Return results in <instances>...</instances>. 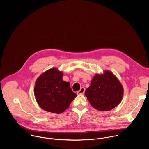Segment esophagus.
<instances>
[{
    "label": "esophagus",
    "mask_w": 149,
    "mask_h": 149,
    "mask_svg": "<svg viewBox=\"0 0 149 149\" xmlns=\"http://www.w3.org/2000/svg\"><path fill=\"white\" fill-rule=\"evenodd\" d=\"M84 92H85V88L84 87H82L79 91H77V94H84Z\"/></svg>",
    "instance_id": "34e87169"
}]
</instances>
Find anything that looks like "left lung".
<instances>
[{"mask_svg": "<svg viewBox=\"0 0 149 149\" xmlns=\"http://www.w3.org/2000/svg\"><path fill=\"white\" fill-rule=\"evenodd\" d=\"M85 95L95 109L109 111L119 104L123 95L122 85L116 75L109 71L103 74H96Z\"/></svg>", "mask_w": 149, "mask_h": 149, "instance_id": "left-lung-1", "label": "left lung"}]
</instances>
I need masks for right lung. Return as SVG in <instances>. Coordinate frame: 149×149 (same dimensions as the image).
<instances>
[{"label": "right lung", "mask_w": 149, "mask_h": 149, "mask_svg": "<svg viewBox=\"0 0 149 149\" xmlns=\"http://www.w3.org/2000/svg\"><path fill=\"white\" fill-rule=\"evenodd\" d=\"M63 73L52 68L42 73L36 79L34 88L35 99L42 109L61 114L77 97L70 83L62 79Z\"/></svg>", "instance_id": "obj_1"}]
</instances>
